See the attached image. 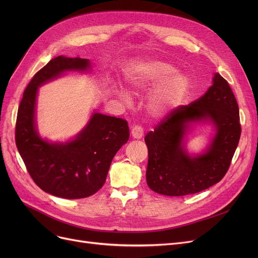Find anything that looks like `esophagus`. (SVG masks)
<instances>
[{
	"mask_svg": "<svg viewBox=\"0 0 258 258\" xmlns=\"http://www.w3.org/2000/svg\"><path fill=\"white\" fill-rule=\"evenodd\" d=\"M131 134L134 139H141L143 137V128L140 125H135L132 127Z\"/></svg>",
	"mask_w": 258,
	"mask_h": 258,
	"instance_id": "esophagus-1",
	"label": "esophagus"
}]
</instances>
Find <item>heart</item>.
<instances>
[{
	"label": "heart",
	"instance_id": "1",
	"mask_svg": "<svg viewBox=\"0 0 258 258\" xmlns=\"http://www.w3.org/2000/svg\"><path fill=\"white\" fill-rule=\"evenodd\" d=\"M171 64L161 60H147L137 63L130 71L127 85L132 92L138 93L159 84L148 99V108L156 116L168 114L180 105L190 88L186 76L174 74ZM123 101H128V96L119 92Z\"/></svg>",
	"mask_w": 258,
	"mask_h": 258
}]
</instances>
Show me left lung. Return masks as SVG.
Masks as SVG:
<instances>
[{
    "label": "left lung",
    "instance_id": "obj_1",
    "mask_svg": "<svg viewBox=\"0 0 258 258\" xmlns=\"http://www.w3.org/2000/svg\"><path fill=\"white\" fill-rule=\"evenodd\" d=\"M211 120L217 134L208 151L190 157L182 140L188 123ZM239 110L228 81L215 73L202 97L180 105L159 122L144 141L148 150L146 182L157 194L182 197L219 183L228 171L240 138Z\"/></svg>",
    "mask_w": 258,
    "mask_h": 258
}]
</instances>
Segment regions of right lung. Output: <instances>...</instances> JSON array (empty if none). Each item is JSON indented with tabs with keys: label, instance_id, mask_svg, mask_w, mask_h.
Here are the masks:
<instances>
[{
	"label": "right lung",
	"instance_id": "right-lung-1",
	"mask_svg": "<svg viewBox=\"0 0 258 258\" xmlns=\"http://www.w3.org/2000/svg\"><path fill=\"white\" fill-rule=\"evenodd\" d=\"M89 59L57 56L35 73L21 100L16 143L34 183L52 196L83 199L103 186L112 160L130 138L124 119L94 113L87 126L66 143H51L39 137L35 125L38 87L67 71H89Z\"/></svg>",
	"mask_w": 258,
	"mask_h": 258
}]
</instances>
